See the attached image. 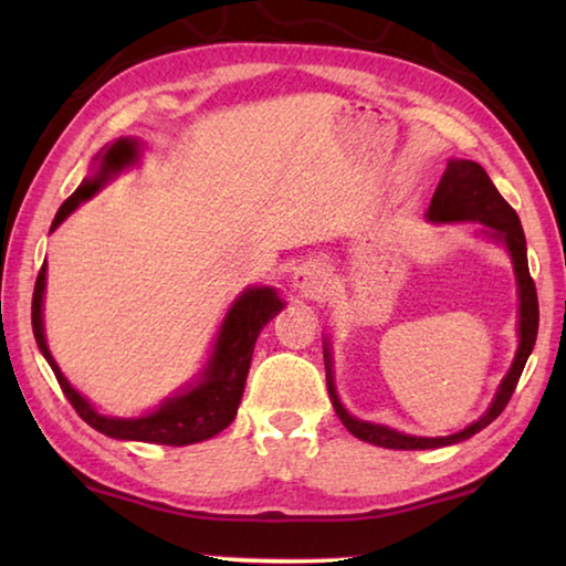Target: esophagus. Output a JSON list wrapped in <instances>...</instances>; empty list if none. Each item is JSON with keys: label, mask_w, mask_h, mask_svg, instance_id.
<instances>
[{"label": "esophagus", "mask_w": 566, "mask_h": 566, "mask_svg": "<svg viewBox=\"0 0 566 566\" xmlns=\"http://www.w3.org/2000/svg\"><path fill=\"white\" fill-rule=\"evenodd\" d=\"M294 284L300 286L304 294H312V296L322 294L324 290H327V284H329L327 264L317 262V260L304 262L300 270H296V274H294Z\"/></svg>", "instance_id": "34e87169"}]
</instances>
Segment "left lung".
Here are the masks:
<instances>
[{
    "label": "left lung",
    "mask_w": 566,
    "mask_h": 566,
    "mask_svg": "<svg viewBox=\"0 0 566 566\" xmlns=\"http://www.w3.org/2000/svg\"><path fill=\"white\" fill-rule=\"evenodd\" d=\"M429 219L432 222H482L494 229V237L502 239L510 249L514 272H516V284H520V349H516L514 364L510 375L504 377L500 391L492 401V407L486 409L482 419H476L474 424H469L459 434L452 437H409L395 432V429L371 424V421H359L347 415V409L339 405L337 391H334L332 381V361H329V349L324 357H327V389L329 399L334 405V411L342 419V424L349 429L354 437L364 439V442L387 447V449H437L447 444L464 442V439L474 437L482 432L486 424L502 415L504 407L510 405V399L516 389V381H520L524 364L530 359L536 342V329H539V302H536V286L530 274V264H526V239L522 232V222L516 217L510 202L496 191L492 185L490 175H486L482 165L469 159H452L447 165V171L439 179V187L432 197V205H429Z\"/></svg>",
    "instance_id": "left-lung-1"
}]
</instances>
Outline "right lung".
Wrapping results in <instances>:
<instances>
[{
	"mask_svg": "<svg viewBox=\"0 0 566 566\" xmlns=\"http://www.w3.org/2000/svg\"><path fill=\"white\" fill-rule=\"evenodd\" d=\"M134 151L137 145L132 139H119L104 151L102 167L94 179H84L80 187H76L74 195L66 199L60 207V212L54 217L56 227L66 214H72L80 202L90 199L94 191L102 187V181L107 179L114 171H119L124 165H129L134 159ZM44 272L46 264H42L40 274H36L34 284V296H32V329L36 347L44 354V359L50 361L56 381L64 391V397L70 399V405L76 409L90 427L97 429V432L114 437V439H134V442H157V444H195L202 442L222 432L224 427L232 424L237 417V407L242 401L244 381L249 375V364H252V352L254 342L264 329V324L270 322L276 312L282 310V300L272 290H247L239 300L234 302L232 310H229L222 329L217 334V344L212 352V359H209V367L205 369L202 381L197 387L187 389L185 395H177L167 399L157 411H151L147 417L139 419H117V417H104L97 415L90 407V401L80 397V391H74L70 381L56 367L52 359L50 349H46L44 342V327H42V296H44Z\"/></svg>",
	"mask_w": 566,
	"mask_h": 566,
	"instance_id": "1",
	"label": "right lung"
}]
</instances>
